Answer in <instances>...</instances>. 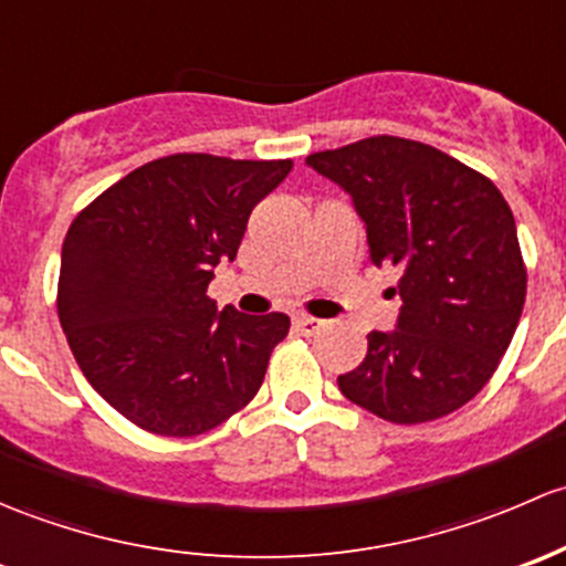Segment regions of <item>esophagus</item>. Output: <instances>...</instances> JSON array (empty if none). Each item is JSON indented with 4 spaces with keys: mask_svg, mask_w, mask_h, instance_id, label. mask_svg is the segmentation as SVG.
Returning <instances> with one entry per match:
<instances>
[{
    "mask_svg": "<svg viewBox=\"0 0 566 566\" xmlns=\"http://www.w3.org/2000/svg\"><path fill=\"white\" fill-rule=\"evenodd\" d=\"M294 326L302 332V335L313 337V335H318V332L324 329V322H322V318H313V316H296Z\"/></svg>",
    "mask_w": 566,
    "mask_h": 566,
    "instance_id": "34e87169",
    "label": "esophagus"
}]
</instances>
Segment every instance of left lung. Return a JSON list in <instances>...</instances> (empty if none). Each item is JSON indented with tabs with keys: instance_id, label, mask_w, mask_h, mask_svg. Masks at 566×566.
Segmentation results:
<instances>
[{
	"instance_id": "1",
	"label": "left lung",
	"mask_w": 566,
	"mask_h": 566,
	"mask_svg": "<svg viewBox=\"0 0 566 566\" xmlns=\"http://www.w3.org/2000/svg\"><path fill=\"white\" fill-rule=\"evenodd\" d=\"M307 166L352 193L370 261L400 275L398 329L370 332L340 392L395 424L458 411L491 381L526 302L510 203L485 174L411 138H363Z\"/></svg>"
}]
</instances>
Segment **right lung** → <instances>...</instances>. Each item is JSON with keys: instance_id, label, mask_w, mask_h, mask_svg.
I'll list each match as a JSON object with an SVG mask.
<instances>
[{"instance_id": "1", "label": "right lung", "mask_w": 566, "mask_h": 566, "mask_svg": "<svg viewBox=\"0 0 566 566\" xmlns=\"http://www.w3.org/2000/svg\"><path fill=\"white\" fill-rule=\"evenodd\" d=\"M291 160L157 157L111 185L70 223L56 311L86 381L157 436L207 433L259 392L289 335L285 313H218L207 289L234 261L255 203Z\"/></svg>"}]
</instances>
